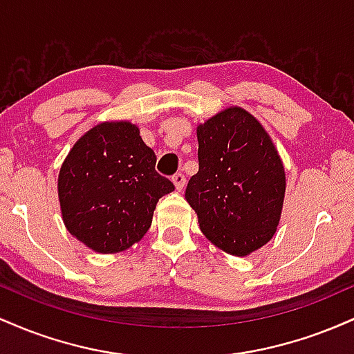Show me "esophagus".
<instances>
[{"label": "esophagus", "instance_id": "1", "mask_svg": "<svg viewBox=\"0 0 354 354\" xmlns=\"http://www.w3.org/2000/svg\"><path fill=\"white\" fill-rule=\"evenodd\" d=\"M173 183H174V188H176L178 191H183V188H185V185H186V178H185V174L183 173H176L173 176Z\"/></svg>", "mask_w": 354, "mask_h": 354}]
</instances>
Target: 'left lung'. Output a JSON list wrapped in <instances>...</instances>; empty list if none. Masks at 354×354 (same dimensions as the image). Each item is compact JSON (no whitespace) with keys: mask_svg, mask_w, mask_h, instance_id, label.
I'll return each mask as SVG.
<instances>
[{"mask_svg":"<svg viewBox=\"0 0 354 354\" xmlns=\"http://www.w3.org/2000/svg\"><path fill=\"white\" fill-rule=\"evenodd\" d=\"M200 169L185 198L206 238L233 256L265 246L281 219L286 174L278 149L256 118L230 106L198 124Z\"/></svg>","mask_w":354,"mask_h":354,"instance_id":"obj_1","label":"left lung"}]
</instances>
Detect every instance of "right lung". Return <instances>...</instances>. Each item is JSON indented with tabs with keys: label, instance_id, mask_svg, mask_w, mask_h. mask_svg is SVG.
Listing matches in <instances>:
<instances>
[{
	"label": "right lung",
	"instance_id": "1",
	"mask_svg": "<svg viewBox=\"0 0 354 354\" xmlns=\"http://www.w3.org/2000/svg\"><path fill=\"white\" fill-rule=\"evenodd\" d=\"M129 121H103L73 145L58 174L66 230L96 253L128 250L145 236L156 203L174 185Z\"/></svg>",
	"mask_w": 354,
	"mask_h": 354
}]
</instances>
